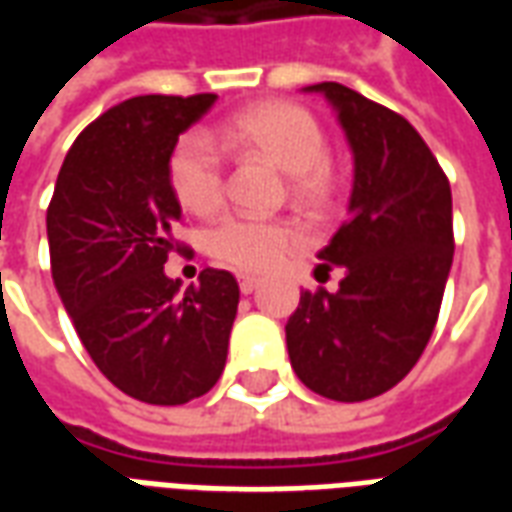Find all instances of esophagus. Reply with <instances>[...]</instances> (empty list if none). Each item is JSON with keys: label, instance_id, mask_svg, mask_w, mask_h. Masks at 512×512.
Listing matches in <instances>:
<instances>
[{"label": "esophagus", "instance_id": "1", "mask_svg": "<svg viewBox=\"0 0 512 512\" xmlns=\"http://www.w3.org/2000/svg\"><path fill=\"white\" fill-rule=\"evenodd\" d=\"M257 285H260V279L257 277H249V274H241V277H238V288H241V293H244V296H249V293H252Z\"/></svg>", "mask_w": 512, "mask_h": 512}]
</instances>
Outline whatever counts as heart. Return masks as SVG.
I'll use <instances>...</instances> for the list:
<instances>
[{
	"mask_svg": "<svg viewBox=\"0 0 512 512\" xmlns=\"http://www.w3.org/2000/svg\"><path fill=\"white\" fill-rule=\"evenodd\" d=\"M219 145L235 153L255 150L290 175L293 197L321 205L334 194V167L326 153V134L310 109L290 101H266L227 117L213 131ZM169 189L189 213L205 216L224 200L222 150L202 131L183 134L167 161ZM296 241V230L285 222L230 213L213 224L205 246L216 260L241 271H266Z\"/></svg>",
	"mask_w": 512,
	"mask_h": 512,
	"instance_id": "1",
	"label": "heart"
}]
</instances>
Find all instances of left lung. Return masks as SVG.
Returning a JSON list of instances; mask_svg holds the SVG:
<instances>
[{
    "mask_svg": "<svg viewBox=\"0 0 512 512\" xmlns=\"http://www.w3.org/2000/svg\"><path fill=\"white\" fill-rule=\"evenodd\" d=\"M354 150L348 222L318 257L340 290H304L285 326L290 365L312 392L359 403L384 395L425 351L450 277V180L417 128L351 87L321 82Z\"/></svg>",
    "mask_w": 512,
    "mask_h": 512,
    "instance_id": "obj_1",
    "label": "left lung"
}]
</instances>
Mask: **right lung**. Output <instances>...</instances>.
<instances>
[{
    "instance_id": "obj_1",
    "label": "right lung",
    "mask_w": 512,
    "mask_h": 512,
    "mask_svg": "<svg viewBox=\"0 0 512 512\" xmlns=\"http://www.w3.org/2000/svg\"><path fill=\"white\" fill-rule=\"evenodd\" d=\"M213 93L139 95L93 120L62 161L46 211L51 277L95 367L126 395L180 406L227 362L238 312L230 271L205 268L180 296L164 274L180 222L167 161Z\"/></svg>"
}]
</instances>
